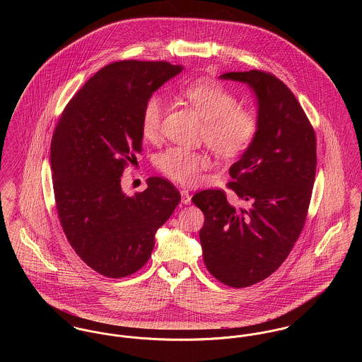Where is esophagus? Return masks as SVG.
Masks as SVG:
<instances>
[{
  "instance_id": "obj_1",
  "label": "esophagus",
  "mask_w": 362,
  "mask_h": 362,
  "mask_svg": "<svg viewBox=\"0 0 362 362\" xmlns=\"http://www.w3.org/2000/svg\"><path fill=\"white\" fill-rule=\"evenodd\" d=\"M181 202L184 205H189L191 204V194L187 189H181Z\"/></svg>"
}]
</instances>
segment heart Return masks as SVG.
Instances as JSON below:
<instances>
[{
    "instance_id": "b5f03b06",
    "label": "heart",
    "mask_w": 362,
    "mask_h": 362,
    "mask_svg": "<svg viewBox=\"0 0 362 362\" xmlns=\"http://www.w3.org/2000/svg\"><path fill=\"white\" fill-rule=\"evenodd\" d=\"M180 95L191 104L205 121L204 138L207 145L223 157L241 155L252 142L258 121L255 114L238 107L237 98L223 85L213 81H195L180 89ZM164 117V102L158 96L146 100L141 118L142 135L148 141H157ZM157 168L181 184H195L210 165L202 152L173 146L156 157Z\"/></svg>"
}]
</instances>
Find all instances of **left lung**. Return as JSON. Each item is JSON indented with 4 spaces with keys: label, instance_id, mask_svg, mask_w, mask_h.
Listing matches in <instances>:
<instances>
[{
    "label": "left lung",
    "instance_id": "obj_1",
    "mask_svg": "<svg viewBox=\"0 0 362 362\" xmlns=\"http://www.w3.org/2000/svg\"><path fill=\"white\" fill-rule=\"evenodd\" d=\"M247 83L258 104L257 134L230 167L227 187L250 209H235L224 191L205 189L192 202L205 214L199 231L207 270L230 287L269 277L288 257L305 224L316 173V138L293 92L263 71L227 72Z\"/></svg>",
    "mask_w": 362,
    "mask_h": 362
}]
</instances>
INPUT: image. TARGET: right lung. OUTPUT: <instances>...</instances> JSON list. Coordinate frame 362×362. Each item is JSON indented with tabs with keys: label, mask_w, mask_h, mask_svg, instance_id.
Instances as JSON below:
<instances>
[{
	"label": "right lung",
	"mask_w": 362,
	"mask_h": 362,
	"mask_svg": "<svg viewBox=\"0 0 362 362\" xmlns=\"http://www.w3.org/2000/svg\"><path fill=\"white\" fill-rule=\"evenodd\" d=\"M182 71L165 61H118L96 72L69 100L52 134V187L62 230L78 257L119 279L152 255L156 231L180 204L161 177L124 194L121 175L142 152L144 105Z\"/></svg>",
	"instance_id": "1"
}]
</instances>
